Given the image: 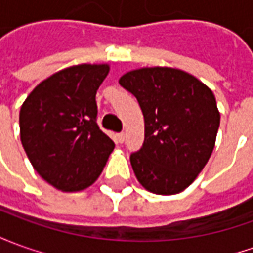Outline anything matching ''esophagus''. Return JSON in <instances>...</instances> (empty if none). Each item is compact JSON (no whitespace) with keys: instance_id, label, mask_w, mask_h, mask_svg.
I'll list each match as a JSON object with an SVG mask.
<instances>
[{"instance_id":"esophagus-1","label":"esophagus","mask_w":253,"mask_h":253,"mask_svg":"<svg viewBox=\"0 0 253 253\" xmlns=\"http://www.w3.org/2000/svg\"><path fill=\"white\" fill-rule=\"evenodd\" d=\"M117 140H118V143H124V140H125V133H124V132H120V133L117 135Z\"/></svg>"}]
</instances>
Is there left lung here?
Masks as SVG:
<instances>
[{
  "mask_svg": "<svg viewBox=\"0 0 253 253\" xmlns=\"http://www.w3.org/2000/svg\"><path fill=\"white\" fill-rule=\"evenodd\" d=\"M120 85L136 97L144 117V142L130 154L137 180L170 196L189 187L208 163L220 124L212 90L189 73L144 67Z\"/></svg>",
  "mask_w": 253,
  "mask_h": 253,
  "instance_id": "1",
  "label": "left lung"
}]
</instances>
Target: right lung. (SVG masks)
<instances>
[{"mask_svg": "<svg viewBox=\"0 0 253 253\" xmlns=\"http://www.w3.org/2000/svg\"><path fill=\"white\" fill-rule=\"evenodd\" d=\"M107 64H78L37 85L20 109V140L43 180L62 191L86 189L114 142L97 125L96 92Z\"/></svg>", "mask_w": 253, "mask_h": 253, "instance_id": "add662e5", "label": "right lung"}]
</instances>
